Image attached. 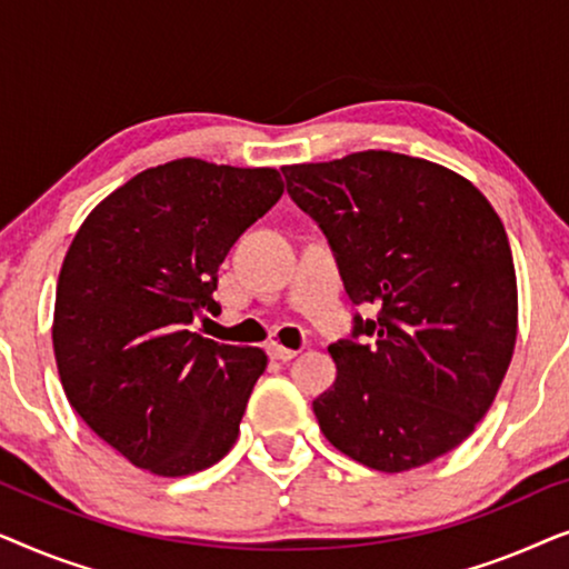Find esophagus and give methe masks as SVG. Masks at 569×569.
<instances>
[{
	"mask_svg": "<svg viewBox=\"0 0 569 569\" xmlns=\"http://www.w3.org/2000/svg\"><path fill=\"white\" fill-rule=\"evenodd\" d=\"M269 355H271V360H279V362H290V360H295V357H298V352H295V349L282 347V345H279V341H271Z\"/></svg>",
	"mask_w": 569,
	"mask_h": 569,
	"instance_id": "esophagus-1",
	"label": "esophagus"
}]
</instances>
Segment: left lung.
I'll return each mask as SVG.
<instances>
[{"label":"left lung","mask_w":569,"mask_h":569,"mask_svg":"<svg viewBox=\"0 0 569 569\" xmlns=\"http://www.w3.org/2000/svg\"><path fill=\"white\" fill-rule=\"evenodd\" d=\"M323 230L345 290L376 318L329 347L313 401L326 440L376 471H409L469 438L508 372L518 287L500 217L477 186L409 154L368 150L282 168Z\"/></svg>","instance_id":"obj_1"}]
</instances>
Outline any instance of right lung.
Instances as JSON below:
<instances>
[{
	"label": "right lung",
	"mask_w": 569,
	"mask_h": 569,
	"mask_svg": "<svg viewBox=\"0 0 569 569\" xmlns=\"http://www.w3.org/2000/svg\"><path fill=\"white\" fill-rule=\"evenodd\" d=\"M274 168L181 158L88 214L59 271L53 355L82 422L139 469L186 477L236 446L267 355L191 331L217 313V269L269 212Z\"/></svg>",
	"instance_id": "right-lung-1"
}]
</instances>
